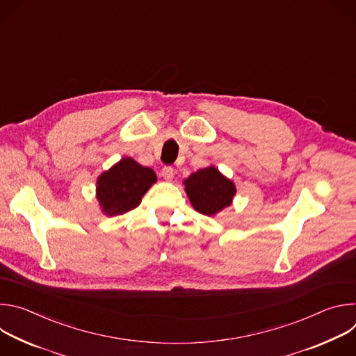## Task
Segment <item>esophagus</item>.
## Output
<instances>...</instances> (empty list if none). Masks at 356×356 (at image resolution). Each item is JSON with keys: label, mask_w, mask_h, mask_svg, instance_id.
<instances>
[{"label": "esophagus", "mask_w": 356, "mask_h": 356, "mask_svg": "<svg viewBox=\"0 0 356 356\" xmlns=\"http://www.w3.org/2000/svg\"><path fill=\"white\" fill-rule=\"evenodd\" d=\"M162 176H163L165 180L170 181V180L173 179V176H175V169H173L172 166H165V168L162 169Z\"/></svg>", "instance_id": "1"}]
</instances>
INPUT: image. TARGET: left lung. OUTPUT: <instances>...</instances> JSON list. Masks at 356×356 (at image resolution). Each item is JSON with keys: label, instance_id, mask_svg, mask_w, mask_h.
I'll return each mask as SVG.
<instances>
[{"label": "left lung", "instance_id": "1", "mask_svg": "<svg viewBox=\"0 0 356 356\" xmlns=\"http://www.w3.org/2000/svg\"><path fill=\"white\" fill-rule=\"evenodd\" d=\"M191 206L201 214L214 216L231 206L235 186L214 166L200 169L184 180Z\"/></svg>", "mask_w": 356, "mask_h": 356}]
</instances>
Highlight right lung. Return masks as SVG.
<instances>
[{"mask_svg": "<svg viewBox=\"0 0 356 356\" xmlns=\"http://www.w3.org/2000/svg\"><path fill=\"white\" fill-rule=\"evenodd\" d=\"M155 181L154 170L125 158L98 177L97 198L107 216H120L135 209Z\"/></svg>", "mask_w": 356, "mask_h": 356, "instance_id": "add662e5", "label": "right lung"}]
</instances>
